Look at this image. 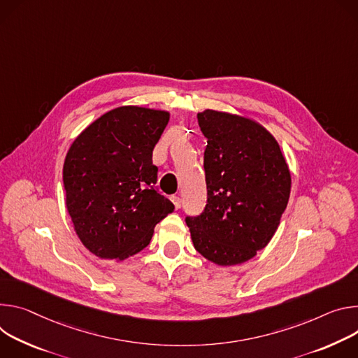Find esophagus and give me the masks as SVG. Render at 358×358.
<instances>
[{"mask_svg": "<svg viewBox=\"0 0 358 358\" xmlns=\"http://www.w3.org/2000/svg\"><path fill=\"white\" fill-rule=\"evenodd\" d=\"M171 201H172V203L175 205V209H179V208H180V205H182V199H180L179 196H176V194L171 196Z\"/></svg>", "mask_w": 358, "mask_h": 358, "instance_id": "obj_1", "label": "esophagus"}]
</instances>
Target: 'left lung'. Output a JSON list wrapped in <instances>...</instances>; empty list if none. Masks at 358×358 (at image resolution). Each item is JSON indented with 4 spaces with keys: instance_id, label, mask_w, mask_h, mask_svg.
Instances as JSON below:
<instances>
[{
    "instance_id": "left-lung-1",
    "label": "left lung",
    "mask_w": 358,
    "mask_h": 358,
    "mask_svg": "<svg viewBox=\"0 0 358 358\" xmlns=\"http://www.w3.org/2000/svg\"><path fill=\"white\" fill-rule=\"evenodd\" d=\"M197 122L208 138V201L186 224L203 257L239 264L266 248L279 226L292 187L289 166L279 143L249 117L206 109Z\"/></svg>"
}]
</instances>
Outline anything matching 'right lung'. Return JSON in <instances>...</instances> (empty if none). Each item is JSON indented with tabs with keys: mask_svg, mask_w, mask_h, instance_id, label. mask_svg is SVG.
Segmentation results:
<instances>
[{
	"mask_svg": "<svg viewBox=\"0 0 358 358\" xmlns=\"http://www.w3.org/2000/svg\"><path fill=\"white\" fill-rule=\"evenodd\" d=\"M169 113L121 106L98 117L71 145L64 164L66 209L84 246L124 260L145 249L175 206L159 193L152 152Z\"/></svg>",
	"mask_w": 358,
	"mask_h": 358,
	"instance_id": "right-lung-1",
	"label": "right lung"
}]
</instances>
